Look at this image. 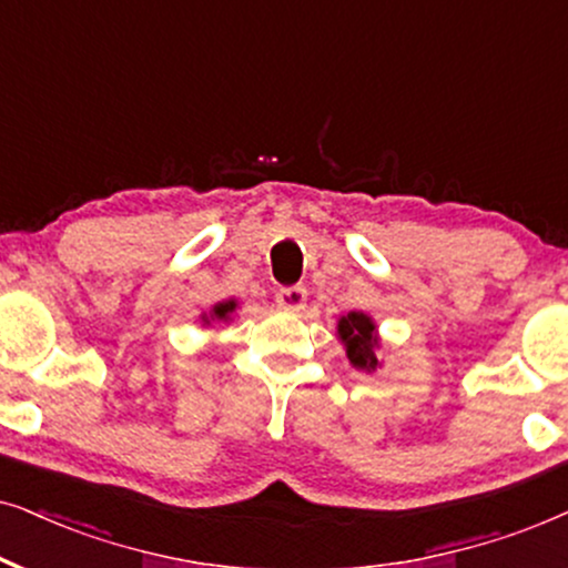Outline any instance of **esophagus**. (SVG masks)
Instances as JSON below:
<instances>
[{
    "mask_svg": "<svg viewBox=\"0 0 568 568\" xmlns=\"http://www.w3.org/2000/svg\"><path fill=\"white\" fill-rule=\"evenodd\" d=\"M277 306L285 312H301L306 306V288L304 285H288V288L277 291Z\"/></svg>",
    "mask_w": 568,
    "mask_h": 568,
    "instance_id": "obj_1",
    "label": "esophagus"
}]
</instances>
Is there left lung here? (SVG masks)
<instances>
[{
  "mask_svg": "<svg viewBox=\"0 0 568 568\" xmlns=\"http://www.w3.org/2000/svg\"><path fill=\"white\" fill-rule=\"evenodd\" d=\"M337 335L343 339L347 358L355 368H366L374 372L379 366L376 358V347H379V335H376V324L372 316L363 312H351L347 316H339L337 322Z\"/></svg>",
  "mask_w": 568,
  "mask_h": 568,
  "instance_id": "8db88e82",
  "label": "left lung"
}]
</instances>
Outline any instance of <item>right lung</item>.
<instances>
[{"label":"right lung","mask_w":568,"mask_h":568,"mask_svg":"<svg viewBox=\"0 0 568 568\" xmlns=\"http://www.w3.org/2000/svg\"><path fill=\"white\" fill-rule=\"evenodd\" d=\"M236 301H221V304H215L213 306V312H210V316L205 314L202 316V320H205V324H210V322H229L231 320V314L236 312Z\"/></svg>","instance_id":"add662e5"}]
</instances>
